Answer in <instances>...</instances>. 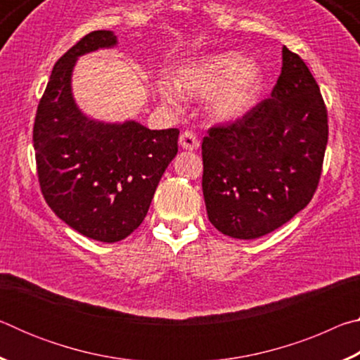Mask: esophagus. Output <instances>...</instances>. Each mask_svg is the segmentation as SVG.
Masks as SVG:
<instances>
[{
    "label": "esophagus",
    "mask_w": 360,
    "mask_h": 360,
    "mask_svg": "<svg viewBox=\"0 0 360 360\" xmlns=\"http://www.w3.org/2000/svg\"><path fill=\"white\" fill-rule=\"evenodd\" d=\"M179 144H181V148H184L187 150H195V149H198L200 141H198V138L193 131L186 130V131L181 133Z\"/></svg>",
    "instance_id": "esophagus-1"
}]
</instances>
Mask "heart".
<instances>
[{"mask_svg":"<svg viewBox=\"0 0 360 360\" xmlns=\"http://www.w3.org/2000/svg\"><path fill=\"white\" fill-rule=\"evenodd\" d=\"M260 89L257 63L236 52H224L179 66L174 72V87L162 84L160 94L169 103L178 100V94L187 98L211 95V114L221 120H233L254 106Z\"/></svg>","mask_w":360,"mask_h":360,"instance_id":"b5f03b06","label":"heart"}]
</instances>
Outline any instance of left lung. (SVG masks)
Returning a JSON list of instances; mask_svg holds the SVG:
<instances>
[{
    "label": "left lung",
    "instance_id": "left-lung-1",
    "mask_svg": "<svg viewBox=\"0 0 360 360\" xmlns=\"http://www.w3.org/2000/svg\"><path fill=\"white\" fill-rule=\"evenodd\" d=\"M328 138L327 108L307 63L283 47L270 98L203 138L208 219L231 238L254 240L289 222L318 188Z\"/></svg>",
    "mask_w": 360,
    "mask_h": 360
}]
</instances>
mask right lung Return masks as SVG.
I'll return each mask as SVG.
<instances>
[{
    "instance_id": "add662e5",
    "label": "right lung",
    "mask_w": 360,
    "mask_h": 360,
    "mask_svg": "<svg viewBox=\"0 0 360 360\" xmlns=\"http://www.w3.org/2000/svg\"><path fill=\"white\" fill-rule=\"evenodd\" d=\"M96 30L58 58L41 96L33 127L39 187L46 203L79 233L115 243L135 231L163 172L178 154V129L149 130L135 120L103 124L85 117L71 94L79 56L112 47Z\"/></svg>"
}]
</instances>
